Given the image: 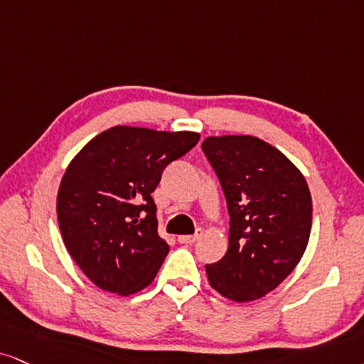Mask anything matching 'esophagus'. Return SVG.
I'll list each match as a JSON object with an SVG mask.
<instances>
[{"label":"esophagus","instance_id":"obj_1","mask_svg":"<svg viewBox=\"0 0 364 364\" xmlns=\"http://www.w3.org/2000/svg\"><path fill=\"white\" fill-rule=\"evenodd\" d=\"M197 240H199V232H196V235L178 236V243H182V245H192V243H196Z\"/></svg>","mask_w":364,"mask_h":364}]
</instances>
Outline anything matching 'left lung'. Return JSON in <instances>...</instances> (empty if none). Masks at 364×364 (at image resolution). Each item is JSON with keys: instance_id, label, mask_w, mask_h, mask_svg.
<instances>
[{"instance_id": "obj_1", "label": "left lung", "mask_w": 364, "mask_h": 364, "mask_svg": "<svg viewBox=\"0 0 364 364\" xmlns=\"http://www.w3.org/2000/svg\"><path fill=\"white\" fill-rule=\"evenodd\" d=\"M205 159L230 213V246L205 264L209 284L235 302L262 299L297 267L312 226V199L300 170L255 136H209Z\"/></svg>"}]
</instances>
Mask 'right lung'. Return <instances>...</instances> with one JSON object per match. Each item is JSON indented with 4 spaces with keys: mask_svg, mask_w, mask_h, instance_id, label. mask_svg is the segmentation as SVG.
<instances>
[{
    "mask_svg": "<svg viewBox=\"0 0 364 364\" xmlns=\"http://www.w3.org/2000/svg\"><path fill=\"white\" fill-rule=\"evenodd\" d=\"M200 134L114 127L92 138L62 177L57 218L70 257L100 289L118 295L154 282L168 253L151 192Z\"/></svg>",
    "mask_w": 364,
    "mask_h": 364,
    "instance_id": "right-lung-1",
    "label": "right lung"
}]
</instances>
